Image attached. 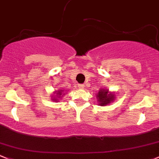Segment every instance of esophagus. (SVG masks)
<instances>
[{
  "label": "esophagus",
  "mask_w": 159,
  "mask_h": 159,
  "mask_svg": "<svg viewBox=\"0 0 159 159\" xmlns=\"http://www.w3.org/2000/svg\"><path fill=\"white\" fill-rule=\"evenodd\" d=\"M78 88H79V89H84V84H78Z\"/></svg>",
  "instance_id": "1"
}]
</instances>
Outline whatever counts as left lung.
Returning <instances> with one entry per match:
<instances>
[{
    "label": "left lung",
    "instance_id": "left-lung-1",
    "mask_svg": "<svg viewBox=\"0 0 159 159\" xmlns=\"http://www.w3.org/2000/svg\"><path fill=\"white\" fill-rule=\"evenodd\" d=\"M97 98H98V101L99 102V105L106 106V105L109 104L111 102H112L114 98V95L108 94V90L105 91L104 89H102L98 92Z\"/></svg>",
    "mask_w": 159,
    "mask_h": 159
}]
</instances>
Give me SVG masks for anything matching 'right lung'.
Returning a JSON list of instances; mask_svg holds the SVG:
<instances>
[{"mask_svg": "<svg viewBox=\"0 0 159 159\" xmlns=\"http://www.w3.org/2000/svg\"><path fill=\"white\" fill-rule=\"evenodd\" d=\"M61 92H62V91L57 92V96H59V98H61V95L63 94V93H61ZM53 100H57V98H55V99H53Z\"/></svg>", "mask_w": 159, "mask_h": 159, "instance_id": "right-lung-1", "label": "right lung"}]
</instances>
